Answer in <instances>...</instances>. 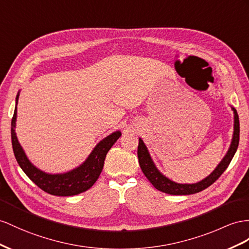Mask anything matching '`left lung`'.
<instances>
[{
    "label": "left lung",
    "mask_w": 249,
    "mask_h": 249,
    "mask_svg": "<svg viewBox=\"0 0 249 249\" xmlns=\"http://www.w3.org/2000/svg\"><path fill=\"white\" fill-rule=\"evenodd\" d=\"M234 113V131H233V138L232 142L229 148L228 152L224 159L221 161V163L218 165L213 174H210L206 179L202 180L199 183L196 184H178L173 181H170L167 178H165L160 171L157 169L155 166L154 162H152L151 158L149 156V152L146 148L145 144L141 139H139V146H138V158H139V164L141 167L143 174L147 178L148 181L154 185L158 190L163 191L165 194L169 195H193L200 193V191L204 190L205 188L209 187L212 184H213L224 173L226 168L228 167L229 163L231 162L232 158L237 151L239 141H240V122H239V116L237 113V110L232 108Z\"/></svg>",
    "instance_id": "obj_1"
}]
</instances>
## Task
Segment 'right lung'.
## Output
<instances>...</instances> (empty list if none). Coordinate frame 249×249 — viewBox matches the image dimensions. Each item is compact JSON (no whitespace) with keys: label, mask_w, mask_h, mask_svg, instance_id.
<instances>
[{"label":"right lung","mask_w":249,"mask_h":249,"mask_svg":"<svg viewBox=\"0 0 249 249\" xmlns=\"http://www.w3.org/2000/svg\"><path fill=\"white\" fill-rule=\"evenodd\" d=\"M18 98V94L17 95V101ZM16 119L17 106L15 108L14 117L11 120V143L17 162L20 165L24 173L37 187H40L45 193L53 196H74L84 193V191L90 188L102 173L108 150L111 148V146L121 137V132L116 131L104 140H102L95 146L87 160L76 169L63 175H48L36 168L25 155L16 136Z\"/></svg>","instance_id":"right-lung-1"}]
</instances>
